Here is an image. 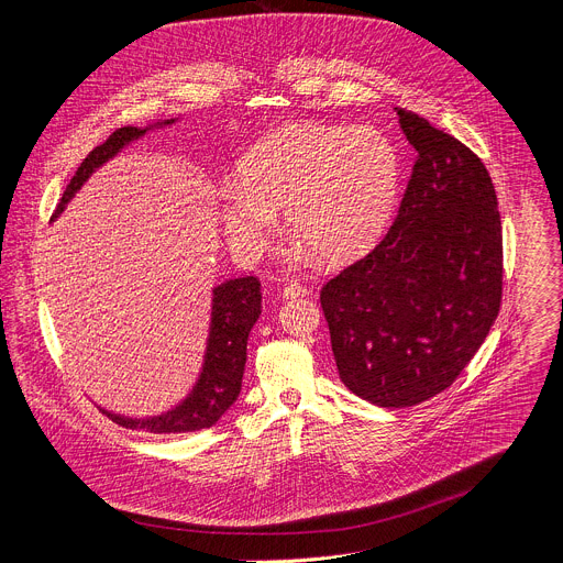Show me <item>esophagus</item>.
<instances>
[{
  "instance_id": "esophagus-1",
  "label": "esophagus",
  "mask_w": 563,
  "mask_h": 563,
  "mask_svg": "<svg viewBox=\"0 0 563 563\" xmlns=\"http://www.w3.org/2000/svg\"><path fill=\"white\" fill-rule=\"evenodd\" d=\"M305 294H309V291H307V287L300 285V283H289V285L283 287V298H300V296H305Z\"/></svg>"
}]
</instances>
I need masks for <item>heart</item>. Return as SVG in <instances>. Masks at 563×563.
<instances>
[{
	"mask_svg": "<svg viewBox=\"0 0 563 563\" xmlns=\"http://www.w3.org/2000/svg\"><path fill=\"white\" fill-rule=\"evenodd\" d=\"M400 155L376 126L289 124L247 151L238 183L220 191V222L235 254L256 258L285 211L298 250L343 263L387 227L400 191Z\"/></svg>",
	"mask_w": 563,
	"mask_h": 563,
	"instance_id": "obj_1",
	"label": "heart"
}]
</instances>
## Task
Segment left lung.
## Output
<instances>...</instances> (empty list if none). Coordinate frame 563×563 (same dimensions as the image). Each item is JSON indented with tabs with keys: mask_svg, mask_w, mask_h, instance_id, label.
I'll return each mask as SVG.
<instances>
[{
	"mask_svg": "<svg viewBox=\"0 0 563 563\" xmlns=\"http://www.w3.org/2000/svg\"><path fill=\"white\" fill-rule=\"evenodd\" d=\"M417 163L394 224L320 291L339 376L378 408L419 406L454 383L501 305L495 185L463 142L396 109Z\"/></svg>",
	"mask_w": 563,
	"mask_h": 563,
	"instance_id": "8db88e82",
	"label": "left lung"
}]
</instances>
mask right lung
<instances>
[{
    "instance_id": "obj_1",
    "label": "right lung",
    "mask_w": 563,
    "mask_h": 563,
    "mask_svg": "<svg viewBox=\"0 0 563 563\" xmlns=\"http://www.w3.org/2000/svg\"><path fill=\"white\" fill-rule=\"evenodd\" d=\"M176 120L155 122L144 129L140 126H122L109 135L107 142L96 146L85 163L79 165L75 176L70 178L55 216L57 218L70 198L82 189V185L91 178L96 169H100L111 157H115L126 144L140 140L146 131L174 124ZM261 283L256 276L245 278H231L213 287L211 298V323H209V339L205 350L202 372L187 394L185 400L169 412L146 419H131L122 415H113L102 410L113 423L131 430H146L153 434H180V432H196L211 428L231 406L240 394L243 385V372L247 363V339L254 323L261 316Z\"/></svg>"
}]
</instances>
